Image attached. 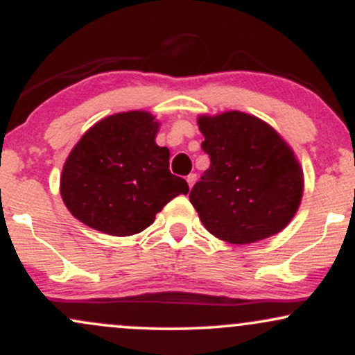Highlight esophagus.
<instances>
[{"instance_id":"obj_1","label":"esophagus","mask_w":355,"mask_h":355,"mask_svg":"<svg viewBox=\"0 0 355 355\" xmlns=\"http://www.w3.org/2000/svg\"><path fill=\"white\" fill-rule=\"evenodd\" d=\"M187 182H189V187L191 189V187L195 185V182H197V173H190L189 177H187Z\"/></svg>"}]
</instances>
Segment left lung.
Here are the masks:
<instances>
[{"label":"left lung","mask_w":355,"mask_h":355,"mask_svg":"<svg viewBox=\"0 0 355 355\" xmlns=\"http://www.w3.org/2000/svg\"><path fill=\"white\" fill-rule=\"evenodd\" d=\"M210 166L190 191V202L211 235L254 243L279 234L294 218L304 173L282 137L242 112L198 116Z\"/></svg>","instance_id":"8db88e82"}]
</instances>
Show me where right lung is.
I'll use <instances>...</instances> for the list:
<instances>
[{"mask_svg": "<svg viewBox=\"0 0 355 355\" xmlns=\"http://www.w3.org/2000/svg\"><path fill=\"white\" fill-rule=\"evenodd\" d=\"M158 121L146 112L110 115L80 138L60 178L67 209L92 229L115 237L153 223L189 183L168 170L170 152L155 144Z\"/></svg>", "mask_w": 355, "mask_h": 355, "instance_id": "obj_1", "label": "right lung"}]
</instances>
